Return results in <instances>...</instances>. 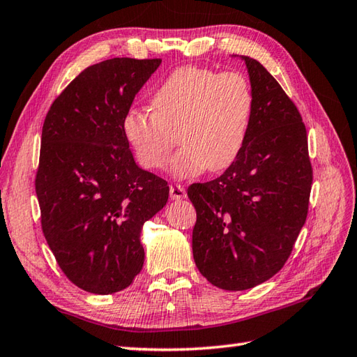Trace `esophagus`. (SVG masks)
<instances>
[{"instance_id": "34e87169", "label": "esophagus", "mask_w": 357, "mask_h": 357, "mask_svg": "<svg viewBox=\"0 0 357 357\" xmlns=\"http://www.w3.org/2000/svg\"><path fill=\"white\" fill-rule=\"evenodd\" d=\"M170 198L173 201H181L187 198L185 190L181 185H170Z\"/></svg>"}]
</instances>
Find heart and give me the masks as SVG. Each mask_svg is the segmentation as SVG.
Instances as JSON below:
<instances>
[{
    "instance_id": "b5f03b06",
    "label": "heart",
    "mask_w": 357,
    "mask_h": 357,
    "mask_svg": "<svg viewBox=\"0 0 357 357\" xmlns=\"http://www.w3.org/2000/svg\"><path fill=\"white\" fill-rule=\"evenodd\" d=\"M150 104L153 112L126 113L124 138L138 164L156 170L167 162L178 135L181 149L170 173L187 179L236 161L252 123L253 92L244 75L188 66L165 78Z\"/></svg>"
}]
</instances>
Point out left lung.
I'll return each mask as SVG.
<instances>
[{
	"label": "left lung",
	"mask_w": 357,
	"mask_h": 357,
	"mask_svg": "<svg viewBox=\"0 0 357 357\" xmlns=\"http://www.w3.org/2000/svg\"><path fill=\"white\" fill-rule=\"evenodd\" d=\"M239 58L253 92L245 144L221 176L187 192L198 215L192 238L196 267L229 291L253 288L284 267L305 224L313 181L296 105L259 61Z\"/></svg>",
	"instance_id": "left-lung-1"
}]
</instances>
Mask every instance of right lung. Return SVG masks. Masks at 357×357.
Returning a JSON list of instances; mask_svg holds the SVG:
<instances>
[{
	"label": "right lung",
	"mask_w": 357,
	"mask_h": 357,
	"mask_svg": "<svg viewBox=\"0 0 357 357\" xmlns=\"http://www.w3.org/2000/svg\"><path fill=\"white\" fill-rule=\"evenodd\" d=\"M161 59L113 58L81 72L53 101L35 188L45 241L82 290H124L142 270V225L169 185L136 165L123 118Z\"/></svg>",
	"instance_id": "obj_1"
}]
</instances>
